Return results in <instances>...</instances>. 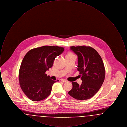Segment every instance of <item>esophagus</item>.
Segmentation results:
<instances>
[{
  "label": "esophagus",
  "instance_id": "esophagus-1",
  "mask_svg": "<svg viewBox=\"0 0 127 127\" xmlns=\"http://www.w3.org/2000/svg\"><path fill=\"white\" fill-rule=\"evenodd\" d=\"M60 81H62V82H66L67 80H65V79H61Z\"/></svg>",
  "mask_w": 127,
  "mask_h": 127
}]
</instances>
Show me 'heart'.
Returning a JSON list of instances; mask_svg holds the SVG:
<instances>
[{"instance_id":"1","label":"heart","mask_w":127,"mask_h":127,"mask_svg":"<svg viewBox=\"0 0 127 127\" xmlns=\"http://www.w3.org/2000/svg\"><path fill=\"white\" fill-rule=\"evenodd\" d=\"M73 56H74V55L71 52H68V53H67V54H66V57H70Z\"/></svg>"}]
</instances>
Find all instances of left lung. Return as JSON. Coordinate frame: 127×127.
Segmentation results:
<instances>
[{"mask_svg": "<svg viewBox=\"0 0 127 127\" xmlns=\"http://www.w3.org/2000/svg\"><path fill=\"white\" fill-rule=\"evenodd\" d=\"M70 50L78 56V70L82 84L72 82V89L68 93L74 98L84 100L93 97L104 81L105 69L100 56L89 46H71Z\"/></svg>", "mask_w": 127, "mask_h": 127, "instance_id": "1", "label": "left lung"}]
</instances>
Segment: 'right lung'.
I'll return each instance as SVG.
<instances>
[{
    "mask_svg": "<svg viewBox=\"0 0 127 127\" xmlns=\"http://www.w3.org/2000/svg\"><path fill=\"white\" fill-rule=\"evenodd\" d=\"M64 50L61 47L45 46L32 49L25 56L18 78L21 89L29 98L39 101L50 95L53 85L59 80L50 79L46 71Z\"/></svg>",
    "mask_w": 127,
    "mask_h": 127,
    "instance_id": "right-lung-1",
    "label": "right lung"
}]
</instances>
